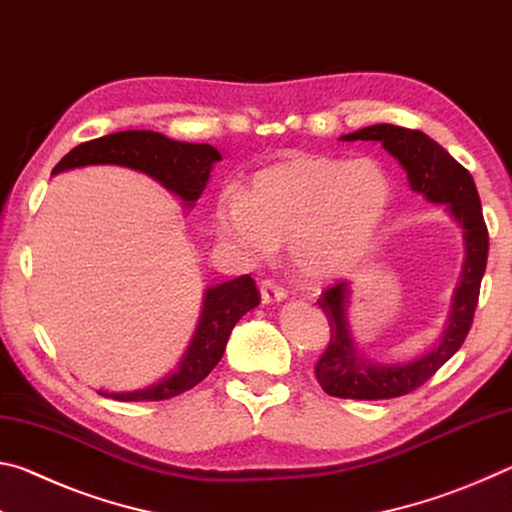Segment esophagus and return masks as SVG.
Listing matches in <instances>:
<instances>
[{"mask_svg":"<svg viewBox=\"0 0 512 512\" xmlns=\"http://www.w3.org/2000/svg\"><path fill=\"white\" fill-rule=\"evenodd\" d=\"M259 293H262L264 305H273V302H280L287 298V291H284V287H280L275 280L259 282Z\"/></svg>","mask_w":512,"mask_h":512,"instance_id":"obj_1","label":"esophagus"}]
</instances>
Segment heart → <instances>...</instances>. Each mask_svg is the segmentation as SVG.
Here are the masks:
<instances>
[{
    "mask_svg": "<svg viewBox=\"0 0 512 512\" xmlns=\"http://www.w3.org/2000/svg\"><path fill=\"white\" fill-rule=\"evenodd\" d=\"M391 205V180L375 160L300 155L257 171L244 194L221 198L216 232L250 262L287 239L289 262L325 280L366 253Z\"/></svg>",
    "mask_w": 512,
    "mask_h": 512,
    "instance_id": "heart-1",
    "label": "heart"
}]
</instances>
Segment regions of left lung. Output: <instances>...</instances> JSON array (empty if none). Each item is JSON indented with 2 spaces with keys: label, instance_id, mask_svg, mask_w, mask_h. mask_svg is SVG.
Returning a JSON list of instances; mask_svg holds the SVG:
<instances>
[{
  "label": "left lung",
  "instance_id": "left-lung-1",
  "mask_svg": "<svg viewBox=\"0 0 512 512\" xmlns=\"http://www.w3.org/2000/svg\"><path fill=\"white\" fill-rule=\"evenodd\" d=\"M341 140L379 142L406 169L415 192L427 196L431 203H445L463 228L465 264L461 284L454 293L449 325L436 348L420 359L409 363H372L363 359V354L354 348L348 320H345V300H348L345 284L336 282L320 293L318 307L325 311L329 323L327 348L314 366L320 388L341 400H391V397L420 388L465 343L474 320V309L479 305L485 264H488V228H485L479 192H476L470 171L429 135L413 128L375 124L343 135Z\"/></svg>",
  "mask_w": 512,
  "mask_h": 512
}]
</instances>
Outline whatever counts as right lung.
<instances>
[{"label": "right lung", "instance_id": "obj_1", "mask_svg": "<svg viewBox=\"0 0 512 512\" xmlns=\"http://www.w3.org/2000/svg\"><path fill=\"white\" fill-rule=\"evenodd\" d=\"M219 160L221 153L210 144L176 142L153 131H121L74 146L51 173L88 167V164H121V167H131L155 178L189 205L203 194L212 164ZM257 305L259 291L250 275H241L237 280L207 289L201 323L180 363V370L144 391L101 395L119 402H160L189 391L210 375L223 357L232 327L246 311Z\"/></svg>", "mask_w": 512, "mask_h": 512}]
</instances>
